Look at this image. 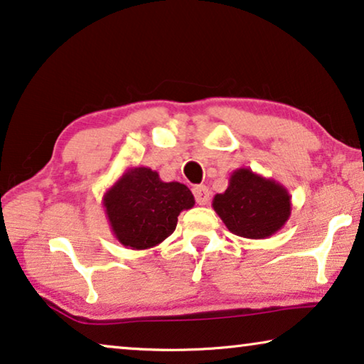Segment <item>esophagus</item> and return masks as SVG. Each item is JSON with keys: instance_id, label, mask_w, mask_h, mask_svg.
<instances>
[{"instance_id": "1", "label": "esophagus", "mask_w": 364, "mask_h": 364, "mask_svg": "<svg viewBox=\"0 0 364 364\" xmlns=\"http://www.w3.org/2000/svg\"><path fill=\"white\" fill-rule=\"evenodd\" d=\"M192 192H193V197H195V200H197L198 205H208L210 191L207 186H195Z\"/></svg>"}]
</instances>
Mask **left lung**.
<instances>
[{"instance_id": "1", "label": "left lung", "mask_w": 364, "mask_h": 364, "mask_svg": "<svg viewBox=\"0 0 364 364\" xmlns=\"http://www.w3.org/2000/svg\"><path fill=\"white\" fill-rule=\"evenodd\" d=\"M212 207L233 235L264 240L291 217V195L281 183L240 167L230 176L228 187L213 197Z\"/></svg>"}]
</instances>
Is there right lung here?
<instances>
[{"label": "right lung", "instance_id": "1", "mask_svg": "<svg viewBox=\"0 0 364 364\" xmlns=\"http://www.w3.org/2000/svg\"><path fill=\"white\" fill-rule=\"evenodd\" d=\"M195 198L181 182H162L149 167H128L103 195L114 238L129 250H149L173 233L177 217Z\"/></svg>", "mask_w": 364, "mask_h": 364}]
</instances>
